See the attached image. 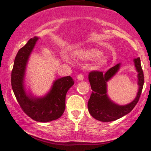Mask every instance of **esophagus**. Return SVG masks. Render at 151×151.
<instances>
[{
    "label": "esophagus",
    "mask_w": 151,
    "mask_h": 151,
    "mask_svg": "<svg viewBox=\"0 0 151 151\" xmlns=\"http://www.w3.org/2000/svg\"><path fill=\"white\" fill-rule=\"evenodd\" d=\"M84 75H83L82 74H79L77 75V79L79 81L83 80V79H84Z\"/></svg>",
    "instance_id": "obj_1"
}]
</instances>
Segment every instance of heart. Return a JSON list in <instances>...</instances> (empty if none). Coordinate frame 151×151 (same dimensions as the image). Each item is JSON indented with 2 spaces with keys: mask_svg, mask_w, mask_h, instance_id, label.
I'll return each mask as SVG.
<instances>
[{
  "mask_svg": "<svg viewBox=\"0 0 151 151\" xmlns=\"http://www.w3.org/2000/svg\"><path fill=\"white\" fill-rule=\"evenodd\" d=\"M78 55L81 57V58L86 59V60H93L98 59L101 56L102 52L100 50H96V49H88V50H81L78 53ZM65 58L67 59L66 57ZM106 63V60L105 59H101V60L99 61V64L100 65H103Z\"/></svg>",
  "mask_w": 151,
  "mask_h": 151,
  "instance_id": "b5f03b06",
  "label": "heart"
}]
</instances>
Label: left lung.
Here are the masks:
<instances>
[{"instance_id": "1", "label": "left lung", "mask_w": 151, "mask_h": 151, "mask_svg": "<svg viewBox=\"0 0 151 151\" xmlns=\"http://www.w3.org/2000/svg\"><path fill=\"white\" fill-rule=\"evenodd\" d=\"M133 61L136 66V71L138 73V85L139 87L135 99L129 104L124 106L118 105L114 103L107 95L106 82L116 74L120 68V63L109 69L104 74L99 71H92L89 72V80L92 92L88 101L87 106L89 114L95 119L103 122H109L117 120L130 113L137 104L143 89L144 77L140 58L134 59Z\"/></svg>"}]
</instances>
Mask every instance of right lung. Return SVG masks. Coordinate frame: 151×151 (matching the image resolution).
<instances>
[{"mask_svg": "<svg viewBox=\"0 0 151 151\" xmlns=\"http://www.w3.org/2000/svg\"><path fill=\"white\" fill-rule=\"evenodd\" d=\"M37 40V37L31 38L19 50L12 70L11 85L17 101L28 116L38 122H49L63 114L66 94L74 82L70 76H67L54 81L50 91L43 97L36 98L30 93L27 94L24 87L26 65Z\"/></svg>", "mask_w": 151, "mask_h": 151, "instance_id": "add662e5", "label": "right lung"}]
</instances>
